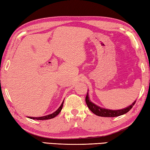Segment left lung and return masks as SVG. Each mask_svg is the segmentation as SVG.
Segmentation results:
<instances>
[{
	"label": "left lung",
	"instance_id": "8db88e82",
	"mask_svg": "<svg viewBox=\"0 0 150 150\" xmlns=\"http://www.w3.org/2000/svg\"><path fill=\"white\" fill-rule=\"evenodd\" d=\"M85 101L88 108L90 109L92 112H93L95 115L97 116H102V117H115V116H118L124 115V114L128 112L129 110H130V109L133 107V106L135 105L136 103V101H134L130 106H128V107L126 108L121 109V110H109V109H105L101 108L100 106H96L95 104L91 102L89 100V98H88V93H87V96H86Z\"/></svg>",
	"mask_w": 150,
	"mask_h": 150
}]
</instances>
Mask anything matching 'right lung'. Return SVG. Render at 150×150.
<instances>
[{"mask_svg":"<svg viewBox=\"0 0 150 150\" xmlns=\"http://www.w3.org/2000/svg\"><path fill=\"white\" fill-rule=\"evenodd\" d=\"M63 101H64V100H63ZM63 103L62 104V105L59 106V108H58L57 110L55 112L51 114V115L42 116V117H29V118H31V119H34V120H48V119L54 118L57 115H59V113L61 111H62V107H63Z\"/></svg>","mask_w":150,"mask_h":150,"instance_id":"obj_1","label":"right lung"}]
</instances>
